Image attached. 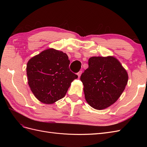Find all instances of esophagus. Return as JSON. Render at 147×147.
Instances as JSON below:
<instances>
[{"label":"esophagus","instance_id":"obj_1","mask_svg":"<svg viewBox=\"0 0 147 147\" xmlns=\"http://www.w3.org/2000/svg\"><path fill=\"white\" fill-rule=\"evenodd\" d=\"M82 71H80L79 72H78L77 73V75H78V78L81 76V75H82Z\"/></svg>","mask_w":147,"mask_h":147}]
</instances>
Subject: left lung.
Returning a JSON list of instances; mask_svg holds the SVG:
<instances>
[{
    "mask_svg": "<svg viewBox=\"0 0 147 147\" xmlns=\"http://www.w3.org/2000/svg\"><path fill=\"white\" fill-rule=\"evenodd\" d=\"M89 67L82 74L84 97L96 110H103L113 104L121 96L128 81V74L114 56H93Z\"/></svg>",
    "mask_w": 147,
    "mask_h": 147,
    "instance_id": "1",
    "label": "left lung"
}]
</instances>
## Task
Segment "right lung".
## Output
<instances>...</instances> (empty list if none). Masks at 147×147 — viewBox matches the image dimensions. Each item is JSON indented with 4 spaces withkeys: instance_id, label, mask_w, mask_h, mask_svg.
I'll return each mask as SVG.
<instances>
[{
    "instance_id": "obj_1",
    "label": "right lung",
    "mask_w": 147,
    "mask_h": 147,
    "mask_svg": "<svg viewBox=\"0 0 147 147\" xmlns=\"http://www.w3.org/2000/svg\"><path fill=\"white\" fill-rule=\"evenodd\" d=\"M66 53L48 48L30 58L26 72L28 84L35 97L51 104L63 98L71 83L78 76L71 72Z\"/></svg>"
}]
</instances>
